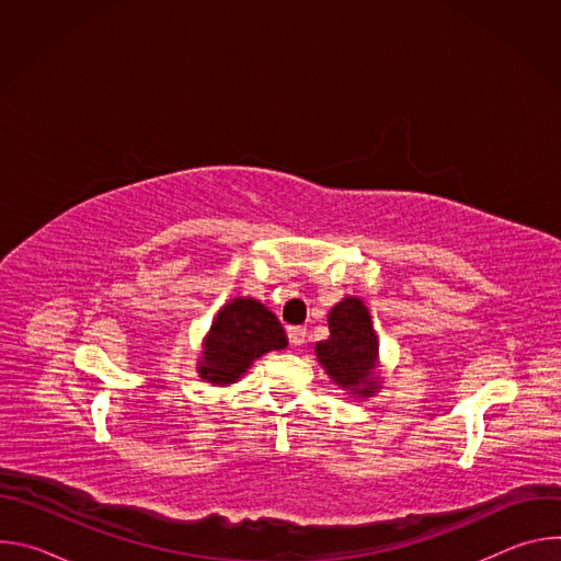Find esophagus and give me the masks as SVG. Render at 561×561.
I'll use <instances>...</instances> for the list:
<instances>
[{"mask_svg": "<svg viewBox=\"0 0 561 561\" xmlns=\"http://www.w3.org/2000/svg\"><path fill=\"white\" fill-rule=\"evenodd\" d=\"M288 342L293 346H301L306 342V329L304 327H288Z\"/></svg>", "mask_w": 561, "mask_h": 561, "instance_id": "obj_1", "label": "esophagus"}]
</instances>
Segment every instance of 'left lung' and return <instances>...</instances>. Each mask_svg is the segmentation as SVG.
Here are the masks:
<instances>
[{
	"label": "left lung",
	"instance_id": "left-lung-1",
	"mask_svg": "<svg viewBox=\"0 0 561 561\" xmlns=\"http://www.w3.org/2000/svg\"><path fill=\"white\" fill-rule=\"evenodd\" d=\"M331 337L314 346L317 359L342 388L362 394L375 392L370 381L377 359V335L362 299L346 297L329 314Z\"/></svg>",
	"mask_w": 561,
	"mask_h": 561
}]
</instances>
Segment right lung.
<instances>
[{
  "mask_svg": "<svg viewBox=\"0 0 561 561\" xmlns=\"http://www.w3.org/2000/svg\"><path fill=\"white\" fill-rule=\"evenodd\" d=\"M288 340L279 319L251 297L230 299L215 317L206 337L202 379L232 383L268 351L286 348Z\"/></svg>",
  "mask_w": 561,
  "mask_h": 561,
  "instance_id": "add662e5",
  "label": "right lung"
}]
</instances>
